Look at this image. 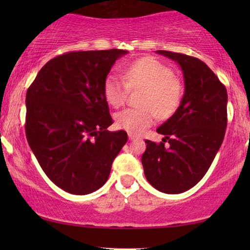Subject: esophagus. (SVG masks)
Returning a JSON list of instances; mask_svg holds the SVG:
<instances>
[{
  "instance_id": "esophagus-1",
  "label": "esophagus",
  "mask_w": 250,
  "mask_h": 250,
  "mask_svg": "<svg viewBox=\"0 0 250 250\" xmlns=\"http://www.w3.org/2000/svg\"><path fill=\"white\" fill-rule=\"evenodd\" d=\"M136 138H138V136L134 135V134H132V133H128V139L129 140H135Z\"/></svg>"
}]
</instances>
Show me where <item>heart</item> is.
<instances>
[{
  "label": "heart",
  "instance_id": "b5f03b06",
  "mask_svg": "<svg viewBox=\"0 0 250 250\" xmlns=\"http://www.w3.org/2000/svg\"><path fill=\"white\" fill-rule=\"evenodd\" d=\"M129 88L145 91L140 100L142 108L119 111L116 124L132 134H140L155 124L157 114L162 118L172 116L182 100V86L174 78L173 70L151 57L127 64L124 78L117 74H109L104 78V93L112 107L124 104Z\"/></svg>",
  "mask_w": 250,
  "mask_h": 250
}]
</instances>
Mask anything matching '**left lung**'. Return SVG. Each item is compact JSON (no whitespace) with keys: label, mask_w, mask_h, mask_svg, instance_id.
I'll list each match as a JSON object with an SVG mask.
<instances>
[{"label":"left lung","mask_w":250,"mask_h":250,"mask_svg":"<svg viewBox=\"0 0 250 250\" xmlns=\"http://www.w3.org/2000/svg\"><path fill=\"white\" fill-rule=\"evenodd\" d=\"M157 53L180 64L184 94L175 114L157 128L164 135L163 141L146 140L141 160L146 180L155 189L164 193H182L203 179L223 142L228 93L201 60L170 51L159 50Z\"/></svg>","instance_id":"1"}]
</instances>
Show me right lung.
<instances>
[{
	"mask_svg": "<svg viewBox=\"0 0 250 250\" xmlns=\"http://www.w3.org/2000/svg\"><path fill=\"white\" fill-rule=\"evenodd\" d=\"M125 50L73 51L42 67L26 94V136L40 166L67 192L87 194L104 186L127 141L112 124L104 78Z\"/></svg>",
	"mask_w": 250,
	"mask_h": 250,
	"instance_id": "1",
	"label": "right lung"
}]
</instances>
